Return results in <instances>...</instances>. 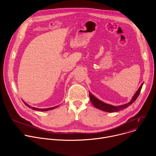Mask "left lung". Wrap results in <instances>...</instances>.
I'll use <instances>...</instances> for the list:
<instances>
[{"label":"left lung","mask_w":156,"mask_h":156,"mask_svg":"<svg viewBox=\"0 0 156 156\" xmlns=\"http://www.w3.org/2000/svg\"><path fill=\"white\" fill-rule=\"evenodd\" d=\"M143 85V83L141 84V85L140 86V87H139V89L138 90V91L136 92V93L133 96V97L131 98V101L128 102L127 104H123V105H119V106H114L110 104H108L107 103H105L102 101H101V100L98 99V98H96L94 95H93L90 92V100L91 101V103L93 104V105L96 107L97 108L105 111V112H118L119 110L125 109L126 108H127L128 107H129V105H130L131 104H132V103L134 102L136 99H137V98L138 97L140 91L141 90L142 86Z\"/></svg>","instance_id":"1"}]
</instances>
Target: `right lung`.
Listing matches in <instances>:
<instances>
[{
  "mask_svg": "<svg viewBox=\"0 0 156 156\" xmlns=\"http://www.w3.org/2000/svg\"><path fill=\"white\" fill-rule=\"evenodd\" d=\"M23 102L25 103V104L27 105V106H28L29 108H32V109H33V110H38V111H48V110H52V109H54V108H57V107H58V105H57V106H55V107H50V108H36V107H31V106H30V105H29L28 104H27L24 101H23Z\"/></svg>",
  "mask_w": 156,
  "mask_h": 156,
  "instance_id": "right-lung-1",
  "label": "right lung"
}]
</instances>
